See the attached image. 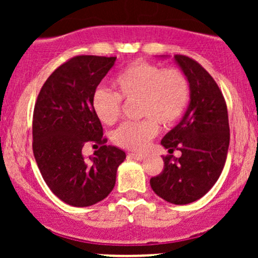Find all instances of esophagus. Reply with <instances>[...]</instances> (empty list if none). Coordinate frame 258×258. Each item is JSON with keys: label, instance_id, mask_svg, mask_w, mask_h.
<instances>
[{"label": "esophagus", "instance_id": "34e87169", "mask_svg": "<svg viewBox=\"0 0 258 258\" xmlns=\"http://www.w3.org/2000/svg\"><path fill=\"white\" fill-rule=\"evenodd\" d=\"M128 158L137 160V161H142V160L144 159V155L143 154H138V153H128Z\"/></svg>", "mask_w": 258, "mask_h": 258}]
</instances>
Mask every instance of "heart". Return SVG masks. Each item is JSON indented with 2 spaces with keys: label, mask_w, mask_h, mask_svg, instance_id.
Here are the masks:
<instances>
[{
  "label": "heart",
  "mask_w": 258,
  "mask_h": 258,
  "mask_svg": "<svg viewBox=\"0 0 258 258\" xmlns=\"http://www.w3.org/2000/svg\"><path fill=\"white\" fill-rule=\"evenodd\" d=\"M114 93L98 88L93 92L91 106L93 114L104 125H112L120 117L122 104L137 102L139 116L146 119L126 122L112 135L121 148L142 150L158 133V123L170 127L182 117L189 102V81L176 68L162 69L146 60L128 64L115 76Z\"/></svg>",
  "instance_id": "obj_1"
}]
</instances>
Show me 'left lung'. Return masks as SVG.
<instances>
[{
    "mask_svg": "<svg viewBox=\"0 0 258 258\" xmlns=\"http://www.w3.org/2000/svg\"><path fill=\"white\" fill-rule=\"evenodd\" d=\"M189 81L190 102L184 116L161 144L180 158L162 156L164 170L150 178L156 195L174 205H185L203 198L220 178L229 147V122L223 94L212 76L194 59L176 54Z\"/></svg>",
    "mask_w": 258,
    "mask_h": 258,
    "instance_id": "8db88e82",
    "label": "left lung"
}]
</instances>
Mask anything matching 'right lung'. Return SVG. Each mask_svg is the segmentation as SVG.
<instances>
[{"instance_id": "1", "label": "right lung", "mask_w": 258, "mask_h": 258, "mask_svg": "<svg viewBox=\"0 0 258 258\" xmlns=\"http://www.w3.org/2000/svg\"><path fill=\"white\" fill-rule=\"evenodd\" d=\"M116 57L76 55L46 80L35 103L32 150L52 193L68 205L91 206L105 199L115 185L123 150L105 146L91 98ZM86 143L101 147L85 159Z\"/></svg>"}]
</instances>
